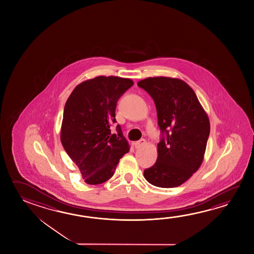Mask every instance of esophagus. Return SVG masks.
I'll list each match as a JSON object with an SVG mask.
<instances>
[{
	"label": "esophagus",
	"mask_w": 254,
	"mask_h": 254,
	"mask_svg": "<svg viewBox=\"0 0 254 254\" xmlns=\"http://www.w3.org/2000/svg\"><path fill=\"white\" fill-rule=\"evenodd\" d=\"M144 145H146V140L144 139V138H141V139H139L138 141L134 142V146H135V148H140L141 146H144Z\"/></svg>",
	"instance_id": "1"
}]
</instances>
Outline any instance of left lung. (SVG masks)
Here are the masks:
<instances>
[{
  "label": "left lung",
  "mask_w": 254,
  "mask_h": 254,
  "mask_svg": "<svg viewBox=\"0 0 254 254\" xmlns=\"http://www.w3.org/2000/svg\"><path fill=\"white\" fill-rule=\"evenodd\" d=\"M154 99L161 130L155 164L144 171L152 185L175 188L201 166L210 122L191 87L180 79L149 77L138 82Z\"/></svg>",
  "instance_id": "left-lung-1"
}]
</instances>
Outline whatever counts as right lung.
I'll return each instance as SVG.
<instances>
[{"label":"right lung","mask_w":254,"mask_h":254,"mask_svg":"<svg viewBox=\"0 0 254 254\" xmlns=\"http://www.w3.org/2000/svg\"><path fill=\"white\" fill-rule=\"evenodd\" d=\"M133 85L127 78L98 76L74 88L64 105L61 142L87 184L98 185L114 175L129 144L116 123L118 99Z\"/></svg>","instance_id":"add662e5"}]
</instances>
